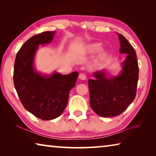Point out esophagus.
Instances as JSON below:
<instances>
[{
	"label": "esophagus",
	"mask_w": 156,
	"mask_h": 156,
	"mask_svg": "<svg viewBox=\"0 0 156 156\" xmlns=\"http://www.w3.org/2000/svg\"><path fill=\"white\" fill-rule=\"evenodd\" d=\"M79 78H80V80H86V79H87V76H86L85 74H84V73H80V74H79Z\"/></svg>",
	"instance_id": "obj_1"
}]
</instances>
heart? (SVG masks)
Segmentation results:
<instances>
[{
	"label": "heart",
	"mask_w": 156,
	"mask_h": 156,
	"mask_svg": "<svg viewBox=\"0 0 156 156\" xmlns=\"http://www.w3.org/2000/svg\"><path fill=\"white\" fill-rule=\"evenodd\" d=\"M100 48V44L99 43H94L91 44L88 46L87 49V51L89 54H91V53H94L97 51H98Z\"/></svg>",
	"instance_id": "b5f03b06"
}]
</instances>
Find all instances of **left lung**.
Here are the masks:
<instances>
[{
	"instance_id": "8db88e82",
	"label": "left lung",
	"mask_w": 156,
	"mask_h": 156,
	"mask_svg": "<svg viewBox=\"0 0 156 156\" xmlns=\"http://www.w3.org/2000/svg\"><path fill=\"white\" fill-rule=\"evenodd\" d=\"M120 54H127L122 62L120 75L107 78L106 72L94 73L96 79H89L90 106L101 117L118 115L127 109L136 95L139 67L133 47L122 34H118Z\"/></svg>"
}]
</instances>
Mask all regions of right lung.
Wrapping results in <instances>:
<instances>
[{
  "mask_svg": "<svg viewBox=\"0 0 156 156\" xmlns=\"http://www.w3.org/2000/svg\"><path fill=\"white\" fill-rule=\"evenodd\" d=\"M55 31H44L31 37L18 51L14 62V83L21 103L43 120L55 119L62 114L78 76L77 72L43 76L34 69V56L39 44L51 43Z\"/></svg>",
  "mask_w": 156,
  "mask_h": 156,
  "instance_id": "obj_1",
  "label": "right lung"
}]
</instances>
